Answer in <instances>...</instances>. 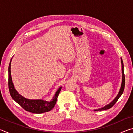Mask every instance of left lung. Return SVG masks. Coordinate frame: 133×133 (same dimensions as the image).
<instances>
[{"label": "left lung", "instance_id": "obj_1", "mask_svg": "<svg viewBox=\"0 0 133 133\" xmlns=\"http://www.w3.org/2000/svg\"><path fill=\"white\" fill-rule=\"evenodd\" d=\"M121 71H122V80H121V87L120 89V91H119L118 93L117 96L115 97L112 102H110L109 104L105 105V106L99 108L97 109H94V111H102V110H105L107 109H109L110 108H111L113 105L115 104V103L117 102V101L118 100V98H120V97L121 96V94H123L124 91V86H125V76H124V64L123 62V60L121 57Z\"/></svg>", "mask_w": 133, "mask_h": 133}]
</instances>
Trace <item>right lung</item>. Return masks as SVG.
I'll return each instance as SVG.
<instances>
[{"mask_svg":"<svg viewBox=\"0 0 133 133\" xmlns=\"http://www.w3.org/2000/svg\"><path fill=\"white\" fill-rule=\"evenodd\" d=\"M12 60V58H11L8 68V85L10 96L24 110L29 112H32V113L40 114L50 111L56 104L58 96L60 93L62 87L60 86L57 90L55 95L53 97V98L50 101H47L46 100H43V99L31 100V99L24 97L21 94L18 93V91L15 89L14 85H13L10 70Z\"/></svg>","mask_w":133,"mask_h":133,"instance_id":"add662e5","label":"right lung"}]
</instances>
